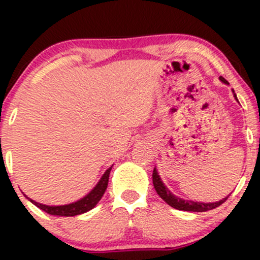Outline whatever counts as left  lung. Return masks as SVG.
Instances as JSON below:
<instances>
[{"label":"left lung","mask_w":260,"mask_h":260,"mask_svg":"<svg viewBox=\"0 0 260 260\" xmlns=\"http://www.w3.org/2000/svg\"><path fill=\"white\" fill-rule=\"evenodd\" d=\"M220 80L225 84H229L222 77H220ZM234 96H235V99H237V95H235V94H234ZM152 181H153L154 190H156V192L158 193L159 198H161L164 201H166L170 206L177 209V210L193 211V212L209 211V210H212V209L217 208V206H220L221 204H224L225 201H226V199L229 198V196H226L225 199H222V200H220V201H216V203H208V204L198 203V201H191V200H183V199L179 198V196H175L174 193H172L171 191H170L169 188L165 186V183L162 182L161 177H159L158 172H157L156 167L153 169V174H152Z\"/></svg>","instance_id":"obj_1"}]
</instances>
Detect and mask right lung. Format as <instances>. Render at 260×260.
I'll use <instances>...</instances> for the list:
<instances>
[{
  "label": "right lung",
  "instance_id": "1",
  "mask_svg": "<svg viewBox=\"0 0 260 260\" xmlns=\"http://www.w3.org/2000/svg\"><path fill=\"white\" fill-rule=\"evenodd\" d=\"M112 167H109L104 175L102 176V179L99 180V182L96 183L95 187L85 196V198L80 199L77 203L68 204V205H61V206H49V205H43L40 203H36V201L28 200L34 204V205L38 206L39 209L48 212L50 215H57V216H75V215L84 214V212L91 210L96 204L99 203V200L102 199V196L104 195L107 190V186H108V180H109V174H111Z\"/></svg>",
  "mask_w": 260,
  "mask_h": 260
}]
</instances>
